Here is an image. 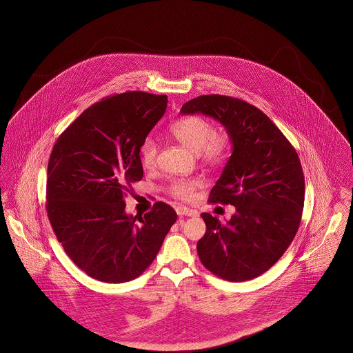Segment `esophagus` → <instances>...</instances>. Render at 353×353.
Masks as SVG:
<instances>
[{"label":"esophagus","mask_w":353,"mask_h":353,"mask_svg":"<svg viewBox=\"0 0 353 353\" xmlns=\"http://www.w3.org/2000/svg\"><path fill=\"white\" fill-rule=\"evenodd\" d=\"M176 212L180 217H197L199 216V212L194 210V209H189L186 206H177L176 208Z\"/></svg>","instance_id":"esophagus-1"}]
</instances>
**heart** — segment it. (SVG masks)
<instances>
[{
	"label": "heart",
	"instance_id": "1",
	"mask_svg": "<svg viewBox=\"0 0 353 353\" xmlns=\"http://www.w3.org/2000/svg\"><path fill=\"white\" fill-rule=\"evenodd\" d=\"M169 131L185 148L199 154L206 165L216 167L222 164L230 151V140L228 134H216L209 120L201 117H188L174 121ZM140 161L143 167L153 169L157 163V143L148 136L140 147ZM197 183L194 180H176L169 186L172 196L189 200L193 196Z\"/></svg>",
	"mask_w": 353,
	"mask_h": 353
}]
</instances>
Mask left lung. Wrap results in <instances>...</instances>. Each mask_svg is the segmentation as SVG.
<instances>
[{"instance_id": "obj_1", "label": "left lung", "mask_w": 353, "mask_h": 353, "mask_svg": "<svg viewBox=\"0 0 353 353\" xmlns=\"http://www.w3.org/2000/svg\"><path fill=\"white\" fill-rule=\"evenodd\" d=\"M181 114H203L226 128L233 144L209 201L235 206L226 223L202 213V265L230 282L250 281L278 262L296 234L304 205L299 156L259 108L225 95L186 101Z\"/></svg>"}]
</instances>
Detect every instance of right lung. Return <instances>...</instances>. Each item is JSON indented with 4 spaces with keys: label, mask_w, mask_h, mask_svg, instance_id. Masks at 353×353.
I'll list each match as a JSON object with an SVG mask.
<instances>
[{
    "label": "right lung",
    "mask_w": 353,
    "mask_h": 353,
    "mask_svg": "<svg viewBox=\"0 0 353 353\" xmlns=\"http://www.w3.org/2000/svg\"><path fill=\"white\" fill-rule=\"evenodd\" d=\"M167 103V95L143 91L103 98L68 125L51 151L46 185L51 228L70 259L101 282L140 276L177 219L161 201L144 217L125 213V194L143 179L140 147Z\"/></svg>",
    "instance_id": "obj_1"
}]
</instances>
